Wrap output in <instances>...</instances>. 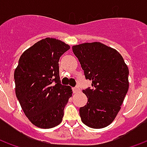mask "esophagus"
<instances>
[{
  "instance_id": "esophagus-1",
  "label": "esophagus",
  "mask_w": 147,
  "mask_h": 147,
  "mask_svg": "<svg viewBox=\"0 0 147 147\" xmlns=\"http://www.w3.org/2000/svg\"><path fill=\"white\" fill-rule=\"evenodd\" d=\"M72 91H73V93H76V92H78V91H79V88H78V87H73V88H72Z\"/></svg>"
}]
</instances>
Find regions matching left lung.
<instances>
[{"label": "left lung", "instance_id": "obj_1", "mask_svg": "<svg viewBox=\"0 0 147 147\" xmlns=\"http://www.w3.org/2000/svg\"><path fill=\"white\" fill-rule=\"evenodd\" d=\"M72 51L91 86L83 90L88 98L80 107L84 124L92 128L109 125L120 109L128 90V67L118 52L101 42L73 45Z\"/></svg>", "mask_w": 147, "mask_h": 147}]
</instances>
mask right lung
Masks as SVG:
<instances>
[{
	"instance_id": "add662e5",
	"label": "right lung",
	"mask_w": 147,
	"mask_h": 147,
	"mask_svg": "<svg viewBox=\"0 0 147 147\" xmlns=\"http://www.w3.org/2000/svg\"><path fill=\"white\" fill-rule=\"evenodd\" d=\"M70 46L56 38L36 42L21 55L14 72L16 95L25 115L40 128L57 126L72 95L61 83L59 60Z\"/></svg>"
}]
</instances>
